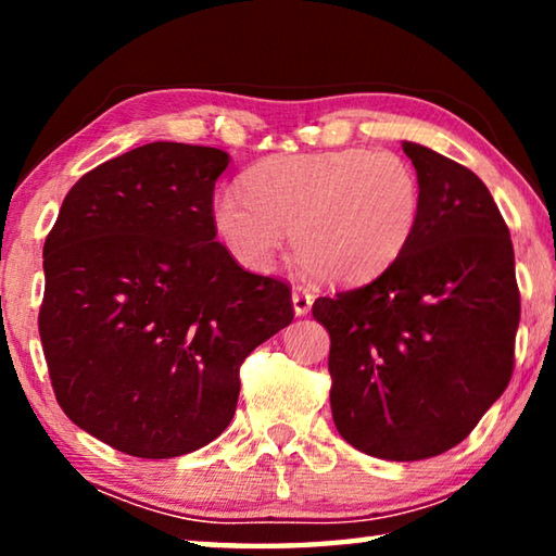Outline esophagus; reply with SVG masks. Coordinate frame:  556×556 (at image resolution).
I'll list each match as a JSON object with an SVG mask.
<instances>
[{"label":"esophagus","mask_w":556,"mask_h":556,"mask_svg":"<svg viewBox=\"0 0 556 556\" xmlns=\"http://www.w3.org/2000/svg\"><path fill=\"white\" fill-rule=\"evenodd\" d=\"M291 304H294L296 316H306L314 306V294L304 287H294V291H291Z\"/></svg>","instance_id":"esophagus-1"}]
</instances>
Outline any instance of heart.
I'll use <instances>...</instances> for the list:
<instances>
[{"mask_svg": "<svg viewBox=\"0 0 556 556\" xmlns=\"http://www.w3.org/2000/svg\"><path fill=\"white\" fill-rule=\"evenodd\" d=\"M242 188L213 199V225L242 265L265 269L291 230V252L308 277L361 285L409 248L421 220V181L394 152L338 149L262 159Z\"/></svg>", "mask_w": 556, "mask_h": 556, "instance_id": "1", "label": "heart"}]
</instances>
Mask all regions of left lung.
<instances>
[{
	"label": "left lung",
	"mask_w": 556,
	"mask_h": 556,
	"mask_svg": "<svg viewBox=\"0 0 556 556\" xmlns=\"http://www.w3.org/2000/svg\"><path fill=\"white\" fill-rule=\"evenodd\" d=\"M421 181L409 248L370 285L314 301L331 336L338 434L368 456L419 460L460 444L505 392L520 291L510 230L470 168L402 142Z\"/></svg>",
	"instance_id": "left-lung-1"
}]
</instances>
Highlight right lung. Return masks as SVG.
Returning a JSON list of instances; mask_svg holds the SVG:
<instances>
[{"mask_svg": "<svg viewBox=\"0 0 556 556\" xmlns=\"http://www.w3.org/2000/svg\"><path fill=\"white\" fill-rule=\"evenodd\" d=\"M223 149L152 142L75 184L43 244L39 333L73 425L122 454L174 458L228 429L240 365L291 324L285 281L215 240Z\"/></svg>", "mask_w": 556, "mask_h": 556, "instance_id": "right-lung-1", "label": "right lung"}]
</instances>
